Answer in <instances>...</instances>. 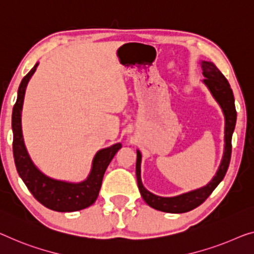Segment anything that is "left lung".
Returning <instances> with one entry per match:
<instances>
[{
    "mask_svg": "<svg viewBox=\"0 0 254 254\" xmlns=\"http://www.w3.org/2000/svg\"><path fill=\"white\" fill-rule=\"evenodd\" d=\"M202 69L204 78L203 82L209 88L212 96L220 105L225 115V150L220 166L217 173L206 186L196 190L185 192L183 195L175 197H161L151 194L143 187L140 177V164H141V154L137 150V164H135V175H137L138 188L142 198L149 206L155 210L168 212V213H185L195 207L199 206L212 194L215 187L224 179L227 170H228L230 156H232V137L236 124V108L235 99H234L233 90L226 77L222 75L217 66L211 62H202Z\"/></svg>",
    "mask_w": 254,
    "mask_h": 254,
    "instance_id": "1",
    "label": "left lung"
}]
</instances>
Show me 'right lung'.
<instances>
[{
    "label": "right lung",
    "instance_id": "1",
    "mask_svg": "<svg viewBox=\"0 0 254 254\" xmlns=\"http://www.w3.org/2000/svg\"><path fill=\"white\" fill-rule=\"evenodd\" d=\"M36 64L29 73L22 78L18 89L17 101L12 111L13 131V157L19 176L24 181L34 197L48 209L58 212H74L85 209L96 202L103 183L106 169L111 163L122 145L115 143L107 148L100 149L92 162V169L86 180L78 184L66 183L49 178L36 168L26 150L21 131V111L24 104L26 86L34 71Z\"/></svg>",
    "mask_w": 254,
    "mask_h": 254
}]
</instances>
